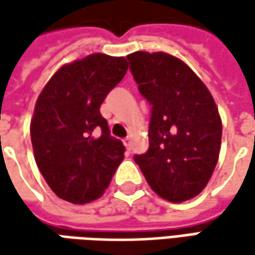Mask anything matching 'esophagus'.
Returning <instances> with one entry per match:
<instances>
[{
  "instance_id": "1",
  "label": "esophagus",
  "mask_w": 255,
  "mask_h": 255,
  "mask_svg": "<svg viewBox=\"0 0 255 255\" xmlns=\"http://www.w3.org/2000/svg\"><path fill=\"white\" fill-rule=\"evenodd\" d=\"M123 144L126 146L128 150H130V149H132V139H130V137H126V139L123 140Z\"/></svg>"
}]
</instances>
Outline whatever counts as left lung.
Wrapping results in <instances>:
<instances>
[{
    "instance_id": "1",
    "label": "left lung",
    "mask_w": 255,
    "mask_h": 255,
    "mask_svg": "<svg viewBox=\"0 0 255 255\" xmlns=\"http://www.w3.org/2000/svg\"><path fill=\"white\" fill-rule=\"evenodd\" d=\"M133 79L152 106L149 149L134 154L154 193L173 203L196 197L219 160L221 119L214 99L179 58L164 52H133Z\"/></svg>"
}]
</instances>
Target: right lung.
I'll return each instance as SVG.
<instances>
[{"mask_svg": "<svg viewBox=\"0 0 255 255\" xmlns=\"http://www.w3.org/2000/svg\"><path fill=\"white\" fill-rule=\"evenodd\" d=\"M125 58L92 54L59 68L45 85L31 121L35 162L62 200L85 204L102 196L123 160L101 105L126 75Z\"/></svg>", "mask_w": 255, "mask_h": 255, "instance_id": "1", "label": "right lung"}]
</instances>
